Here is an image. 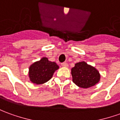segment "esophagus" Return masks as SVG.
Segmentation results:
<instances>
[{"mask_svg":"<svg viewBox=\"0 0 120 120\" xmlns=\"http://www.w3.org/2000/svg\"><path fill=\"white\" fill-rule=\"evenodd\" d=\"M61 66L62 67H68V64L66 62H63V63L61 64Z\"/></svg>","mask_w":120,"mask_h":120,"instance_id":"esophagus-1","label":"esophagus"}]
</instances>
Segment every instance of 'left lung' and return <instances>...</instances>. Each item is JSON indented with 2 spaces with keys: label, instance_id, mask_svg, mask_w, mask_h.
I'll use <instances>...</instances> for the list:
<instances>
[{
  "label": "left lung",
  "instance_id": "left-lung-1",
  "mask_svg": "<svg viewBox=\"0 0 120 120\" xmlns=\"http://www.w3.org/2000/svg\"><path fill=\"white\" fill-rule=\"evenodd\" d=\"M71 74L74 83L81 88H89L95 85L101 79L99 71L85 62H80L71 68Z\"/></svg>",
  "mask_w": 120,
  "mask_h": 120
}]
</instances>
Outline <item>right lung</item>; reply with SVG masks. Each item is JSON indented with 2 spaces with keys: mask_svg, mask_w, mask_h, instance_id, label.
Returning <instances> with one entry per match:
<instances>
[{
  "mask_svg": "<svg viewBox=\"0 0 120 120\" xmlns=\"http://www.w3.org/2000/svg\"><path fill=\"white\" fill-rule=\"evenodd\" d=\"M59 66L54 62H50L46 57L32 64L29 68V77L33 83L39 85L49 81Z\"/></svg>",
  "mask_w": 120,
  "mask_h": 120,
  "instance_id": "1",
  "label": "right lung"
}]
</instances>
